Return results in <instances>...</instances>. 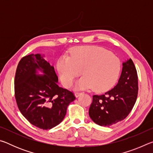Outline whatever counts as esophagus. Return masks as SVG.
I'll return each mask as SVG.
<instances>
[{
  "instance_id": "obj_1",
  "label": "esophagus",
  "mask_w": 153,
  "mask_h": 153,
  "mask_svg": "<svg viewBox=\"0 0 153 153\" xmlns=\"http://www.w3.org/2000/svg\"><path fill=\"white\" fill-rule=\"evenodd\" d=\"M82 94V92H79V91H77V92H75V95H76V97H78L79 96L80 94Z\"/></svg>"
}]
</instances>
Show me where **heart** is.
<instances>
[{"label": "heart", "instance_id": "1", "mask_svg": "<svg viewBox=\"0 0 153 153\" xmlns=\"http://www.w3.org/2000/svg\"><path fill=\"white\" fill-rule=\"evenodd\" d=\"M121 63L115 55L98 46L79 47L63 56L57 62V69L63 84L71 86L75 78L84 75L76 84L77 88H90L104 91L117 78Z\"/></svg>", "mask_w": 153, "mask_h": 153}]
</instances>
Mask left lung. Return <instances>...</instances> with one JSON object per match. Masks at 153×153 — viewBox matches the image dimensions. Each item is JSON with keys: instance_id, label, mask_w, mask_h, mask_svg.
Wrapping results in <instances>:
<instances>
[{"instance_id": "1", "label": "left lung", "mask_w": 153, "mask_h": 153, "mask_svg": "<svg viewBox=\"0 0 153 153\" xmlns=\"http://www.w3.org/2000/svg\"><path fill=\"white\" fill-rule=\"evenodd\" d=\"M138 74L131 59L123 63L117 84L104 94L93 95L89 115L98 125L109 127L126 119L135 105Z\"/></svg>"}]
</instances>
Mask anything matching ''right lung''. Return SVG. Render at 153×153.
Masks as SVG:
<instances>
[{
	"instance_id": "1",
	"label": "right lung",
	"mask_w": 153,
	"mask_h": 153,
	"mask_svg": "<svg viewBox=\"0 0 153 153\" xmlns=\"http://www.w3.org/2000/svg\"><path fill=\"white\" fill-rule=\"evenodd\" d=\"M45 74L36 75V69ZM53 66L39 54L25 56L15 76V97L20 112L32 125L50 129L59 125L68 105L76 99L73 92L59 87Z\"/></svg>"
}]
</instances>
